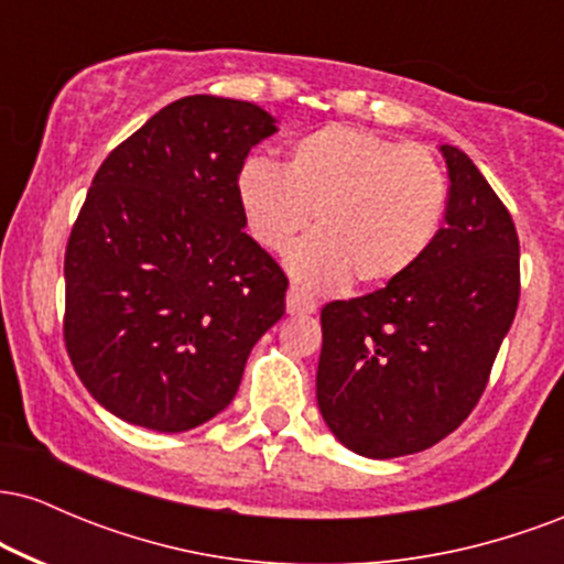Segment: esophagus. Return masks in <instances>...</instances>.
<instances>
[{"instance_id": "esophagus-1", "label": "esophagus", "mask_w": 564, "mask_h": 564, "mask_svg": "<svg viewBox=\"0 0 564 564\" xmlns=\"http://www.w3.org/2000/svg\"><path fill=\"white\" fill-rule=\"evenodd\" d=\"M318 310V304L310 300L307 294H302L300 289L291 286L286 294V313L289 315H313Z\"/></svg>"}]
</instances>
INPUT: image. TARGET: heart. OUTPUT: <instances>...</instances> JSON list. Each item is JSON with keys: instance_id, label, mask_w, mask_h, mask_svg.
<instances>
[{"instance_id": "1", "label": "heart", "mask_w": 564, "mask_h": 564, "mask_svg": "<svg viewBox=\"0 0 564 564\" xmlns=\"http://www.w3.org/2000/svg\"><path fill=\"white\" fill-rule=\"evenodd\" d=\"M236 200L249 236L289 251L286 268L310 291H339L352 275L379 289L400 281L435 243L448 180L430 151L371 129L328 124L294 140L286 164L249 156L238 166Z\"/></svg>"}]
</instances>
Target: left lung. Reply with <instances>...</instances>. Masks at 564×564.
<instances>
[{"instance_id": "left-lung-1", "label": "left lung", "mask_w": 564, "mask_h": 564, "mask_svg": "<svg viewBox=\"0 0 564 564\" xmlns=\"http://www.w3.org/2000/svg\"><path fill=\"white\" fill-rule=\"evenodd\" d=\"M437 151L448 206L424 260L321 313V416L366 458L432 448L469 416L520 300V241L507 206L467 153Z\"/></svg>"}]
</instances>
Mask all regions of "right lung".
Returning a JSON list of instances; mask_svg holds the SVG:
<instances>
[{
	"label": "right lung",
	"instance_id": "right-lung-1",
	"mask_svg": "<svg viewBox=\"0 0 564 564\" xmlns=\"http://www.w3.org/2000/svg\"><path fill=\"white\" fill-rule=\"evenodd\" d=\"M278 119L191 95L102 161L66 249V347L121 422L196 430L230 405L286 275L243 232L236 174Z\"/></svg>",
	"mask_w": 564,
	"mask_h": 564
}]
</instances>
